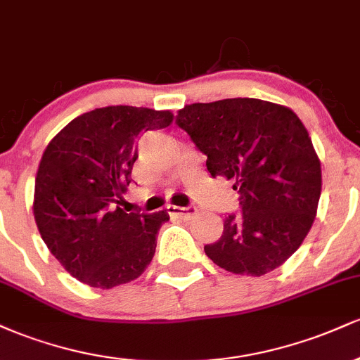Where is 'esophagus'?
Here are the masks:
<instances>
[{"instance_id":"1","label":"esophagus","mask_w":360,"mask_h":360,"mask_svg":"<svg viewBox=\"0 0 360 360\" xmlns=\"http://www.w3.org/2000/svg\"><path fill=\"white\" fill-rule=\"evenodd\" d=\"M167 213L171 214V217H179V218H184V220H189V218H193L194 214L198 213V208H196V206H172V205H169L167 206Z\"/></svg>"}]
</instances>
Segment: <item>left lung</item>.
Masks as SVG:
<instances>
[{
	"instance_id": "8db88e82",
	"label": "left lung",
	"mask_w": 360,
	"mask_h": 360,
	"mask_svg": "<svg viewBox=\"0 0 360 360\" xmlns=\"http://www.w3.org/2000/svg\"><path fill=\"white\" fill-rule=\"evenodd\" d=\"M183 128L213 177L235 181L240 212L226 214L223 233L205 245L233 274L262 276L298 250L321 193V167L301 120L286 106L230 98L179 110Z\"/></svg>"
}]
</instances>
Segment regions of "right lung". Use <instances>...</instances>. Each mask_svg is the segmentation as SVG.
Wrapping results in <instances>:
<instances>
[{"instance_id":"right-lung-1","label":"right lung","mask_w":360,"mask_h":360,"mask_svg":"<svg viewBox=\"0 0 360 360\" xmlns=\"http://www.w3.org/2000/svg\"><path fill=\"white\" fill-rule=\"evenodd\" d=\"M171 111L106 106L68 123L45 148L34 214L51 254L91 288L137 279L154 257L166 212L125 213L120 205L146 131L171 125Z\"/></svg>"}]
</instances>
